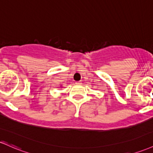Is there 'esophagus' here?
I'll list each match as a JSON object with an SVG mask.
<instances>
[{
    "mask_svg": "<svg viewBox=\"0 0 153 153\" xmlns=\"http://www.w3.org/2000/svg\"><path fill=\"white\" fill-rule=\"evenodd\" d=\"M81 83H82L81 81H76V82H75V84H77V85H80Z\"/></svg>",
    "mask_w": 153,
    "mask_h": 153,
    "instance_id": "esophagus-1",
    "label": "esophagus"
}]
</instances>
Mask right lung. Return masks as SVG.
Instances as JSON below:
<instances>
[{
	"label": "right lung",
	"instance_id": "1",
	"mask_svg": "<svg viewBox=\"0 0 153 153\" xmlns=\"http://www.w3.org/2000/svg\"><path fill=\"white\" fill-rule=\"evenodd\" d=\"M61 87H62V86H61Z\"/></svg>",
	"mask_w": 153,
	"mask_h": 153
}]
</instances>
